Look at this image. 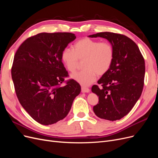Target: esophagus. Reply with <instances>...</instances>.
<instances>
[{
  "mask_svg": "<svg viewBox=\"0 0 158 158\" xmlns=\"http://www.w3.org/2000/svg\"><path fill=\"white\" fill-rule=\"evenodd\" d=\"M90 89L88 88H85V87H82V93H88L89 92Z\"/></svg>",
  "mask_w": 158,
  "mask_h": 158,
  "instance_id": "34e87169",
  "label": "esophagus"
}]
</instances>
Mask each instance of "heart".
Here are the masks:
<instances>
[{"mask_svg": "<svg viewBox=\"0 0 158 158\" xmlns=\"http://www.w3.org/2000/svg\"><path fill=\"white\" fill-rule=\"evenodd\" d=\"M114 56L113 45L109 42L84 38L75 43L73 49H64L61 60L70 73L77 69L79 60L84 59V70L71 76V78L84 86L92 84L97 75L103 76L111 68Z\"/></svg>", "mask_w": 158, "mask_h": 158, "instance_id": "obj_1", "label": "heart"}]
</instances>
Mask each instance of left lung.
Instances as JSON below:
<instances>
[{"label": "left lung", "mask_w": 158, "mask_h": 158, "mask_svg": "<svg viewBox=\"0 0 158 158\" xmlns=\"http://www.w3.org/2000/svg\"><path fill=\"white\" fill-rule=\"evenodd\" d=\"M89 37H103L111 44L114 56L111 68L103 75L92 92L99 96L93 108L96 115L109 121L119 120L131 111L144 86L145 63L137 45L128 37L112 32H101Z\"/></svg>", "instance_id": "obj_1"}]
</instances>
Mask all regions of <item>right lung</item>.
Returning a JSON list of instances; mask_svg holds the SVG:
<instances>
[{
    "instance_id": "right-lung-1",
    "label": "right lung",
    "mask_w": 158,
    "mask_h": 158,
    "mask_svg": "<svg viewBox=\"0 0 158 158\" xmlns=\"http://www.w3.org/2000/svg\"><path fill=\"white\" fill-rule=\"evenodd\" d=\"M76 37L71 33H38L23 41L14 56L11 73L18 99L41 125L66 117L81 92L74 80L60 86L68 76L62 52Z\"/></svg>"
}]
</instances>
